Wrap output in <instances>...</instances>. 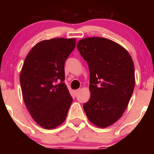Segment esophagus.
Masks as SVG:
<instances>
[{"mask_svg": "<svg viewBox=\"0 0 154 154\" xmlns=\"http://www.w3.org/2000/svg\"><path fill=\"white\" fill-rule=\"evenodd\" d=\"M79 91H80L79 90H74V94H75V96H76L78 94H79Z\"/></svg>", "mask_w": 154, "mask_h": 154, "instance_id": "obj_1", "label": "esophagus"}]
</instances>
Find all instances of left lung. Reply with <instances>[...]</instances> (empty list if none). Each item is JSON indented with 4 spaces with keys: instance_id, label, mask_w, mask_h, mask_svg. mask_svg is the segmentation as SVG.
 Returning <instances> with one entry per match:
<instances>
[{
    "instance_id": "1",
    "label": "left lung",
    "mask_w": 154,
    "mask_h": 154,
    "mask_svg": "<svg viewBox=\"0 0 154 154\" xmlns=\"http://www.w3.org/2000/svg\"><path fill=\"white\" fill-rule=\"evenodd\" d=\"M77 48L90 70L91 94L84 111L92 123L106 128L122 116L131 98L135 83L133 61L125 48L104 38H85Z\"/></svg>"
}]
</instances>
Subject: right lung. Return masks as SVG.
<instances>
[{
    "instance_id": "obj_1",
    "label": "right lung",
    "mask_w": 154,
    "mask_h": 154,
    "mask_svg": "<svg viewBox=\"0 0 154 154\" xmlns=\"http://www.w3.org/2000/svg\"><path fill=\"white\" fill-rule=\"evenodd\" d=\"M75 41L63 38L42 41L25 58L20 73L23 99L33 120L45 129L61 125L72 103L64 83V63Z\"/></svg>"
}]
</instances>
